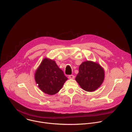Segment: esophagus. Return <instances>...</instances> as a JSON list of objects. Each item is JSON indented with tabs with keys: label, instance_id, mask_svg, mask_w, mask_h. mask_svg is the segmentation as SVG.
<instances>
[{
	"label": "esophagus",
	"instance_id": "obj_1",
	"mask_svg": "<svg viewBox=\"0 0 132 132\" xmlns=\"http://www.w3.org/2000/svg\"><path fill=\"white\" fill-rule=\"evenodd\" d=\"M74 78H75V76H73V75H69V76H68V78H69V79H74Z\"/></svg>",
	"mask_w": 132,
	"mask_h": 132
}]
</instances>
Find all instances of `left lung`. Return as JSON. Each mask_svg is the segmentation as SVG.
Segmentation results:
<instances>
[{
  "instance_id": "left-lung-1",
  "label": "left lung",
  "mask_w": 132,
  "mask_h": 132,
  "mask_svg": "<svg viewBox=\"0 0 132 132\" xmlns=\"http://www.w3.org/2000/svg\"><path fill=\"white\" fill-rule=\"evenodd\" d=\"M104 70L97 62L85 61L79 67V72L75 80L80 87L88 92L99 88L104 79Z\"/></svg>"
}]
</instances>
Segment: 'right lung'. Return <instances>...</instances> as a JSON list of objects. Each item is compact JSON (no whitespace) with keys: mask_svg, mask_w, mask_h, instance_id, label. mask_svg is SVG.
Returning a JSON list of instances; mask_svg holds the SVG:
<instances>
[{"mask_svg":"<svg viewBox=\"0 0 132 132\" xmlns=\"http://www.w3.org/2000/svg\"><path fill=\"white\" fill-rule=\"evenodd\" d=\"M34 78L40 90L49 95L59 92L68 79L56 62L48 58H44L37 68Z\"/></svg>","mask_w":132,"mask_h":132,"instance_id":"right-lung-1","label":"right lung"}]
</instances>
